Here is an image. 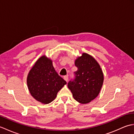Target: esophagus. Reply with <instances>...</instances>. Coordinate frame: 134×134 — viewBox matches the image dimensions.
I'll return each instance as SVG.
<instances>
[{"instance_id":"obj_1","label":"esophagus","mask_w":134,"mask_h":134,"mask_svg":"<svg viewBox=\"0 0 134 134\" xmlns=\"http://www.w3.org/2000/svg\"><path fill=\"white\" fill-rule=\"evenodd\" d=\"M64 79L67 82L68 81H69V77H68V76H64Z\"/></svg>"}]
</instances>
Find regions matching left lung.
<instances>
[{
    "label": "left lung",
    "instance_id": "8db88e82",
    "mask_svg": "<svg viewBox=\"0 0 134 134\" xmlns=\"http://www.w3.org/2000/svg\"><path fill=\"white\" fill-rule=\"evenodd\" d=\"M78 68L74 79L69 82L68 87L76 101L89 103L97 97L103 84L104 75L99 65L92 56L83 53L75 62Z\"/></svg>",
    "mask_w": 134,
    "mask_h": 134
}]
</instances>
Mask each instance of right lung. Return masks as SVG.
<instances>
[{"instance_id":"right-lung-1","label":"right lung","mask_w":134,"mask_h":134,"mask_svg":"<svg viewBox=\"0 0 134 134\" xmlns=\"http://www.w3.org/2000/svg\"><path fill=\"white\" fill-rule=\"evenodd\" d=\"M66 83L54 69L52 62L45 56L36 62L27 78L31 94L36 100L45 104L53 101L59 91Z\"/></svg>"}]
</instances>
